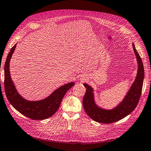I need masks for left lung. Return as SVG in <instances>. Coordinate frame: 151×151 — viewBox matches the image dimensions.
I'll return each mask as SVG.
<instances>
[{"mask_svg":"<svg viewBox=\"0 0 151 151\" xmlns=\"http://www.w3.org/2000/svg\"><path fill=\"white\" fill-rule=\"evenodd\" d=\"M133 46L138 64L137 78L125 98L117 107L111 110L100 109L94 103L92 88L87 84H83L86 87V92L83 98V106L88 117L94 121L104 124L115 122L131 114L137 107L142 94L144 78V68L141 57L135 49L134 44H133Z\"/></svg>","mask_w":151,"mask_h":151,"instance_id":"1","label":"left lung"}]
</instances>
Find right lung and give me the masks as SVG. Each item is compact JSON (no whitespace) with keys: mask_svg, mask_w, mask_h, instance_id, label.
I'll return each mask as SVG.
<instances>
[{"mask_svg":"<svg viewBox=\"0 0 151 151\" xmlns=\"http://www.w3.org/2000/svg\"><path fill=\"white\" fill-rule=\"evenodd\" d=\"M15 44L8 53L4 66V88L6 97L15 109L27 117L33 120H42L51 117L59 109L65 94L71 88L74 82L67 83L57 88L53 93L41 101H29L21 97L11 80L9 62L16 48Z\"/></svg>","mask_w":151,"mask_h":151,"instance_id":"right-lung-1","label":"right lung"}]
</instances>
